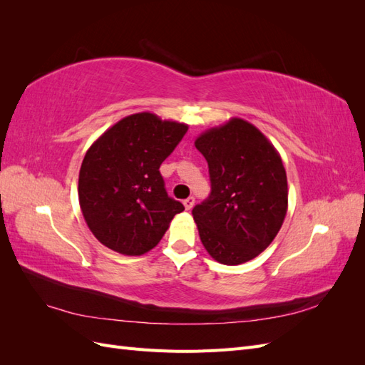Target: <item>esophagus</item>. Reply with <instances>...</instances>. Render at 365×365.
I'll use <instances>...</instances> for the list:
<instances>
[{
	"instance_id": "34e87169",
	"label": "esophagus",
	"mask_w": 365,
	"mask_h": 365,
	"mask_svg": "<svg viewBox=\"0 0 365 365\" xmlns=\"http://www.w3.org/2000/svg\"><path fill=\"white\" fill-rule=\"evenodd\" d=\"M182 204H184L185 210H190V208L195 205V197H193V196H189V197H187V200L182 201Z\"/></svg>"
}]
</instances>
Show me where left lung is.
<instances>
[{"mask_svg":"<svg viewBox=\"0 0 365 365\" xmlns=\"http://www.w3.org/2000/svg\"><path fill=\"white\" fill-rule=\"evenodd\" d=\"M208 163L212 193L193 208L202 245L216 262L240 264L269 247L288 212V180L280 153L244 118L196 138Z\"/></svg>","mask_w":365,"mask_h":365,"instance_id":"left-lung-1","label":"left lung"}]
</instances>
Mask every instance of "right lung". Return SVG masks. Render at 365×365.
<instances>
[{"label": "right lung", "instance_id": "obj_1", "mask_svg": "<svg viewBox=\"0 0 365 365\" xmlns=\"http://www.w3.org/2000/svg\"><path fill=\"white\" fill-rule=\"evenodd\" d=\"M189 129L185 123L138 113L121 118L86 150L79 204L96 239L125 256H141L168 231L184 205L169 197L160 173Z\"/></svg>", "mask_w": 365, "mask_h": 365}]
</instances>
